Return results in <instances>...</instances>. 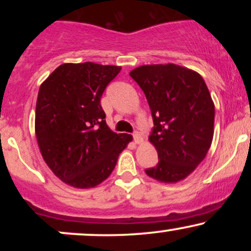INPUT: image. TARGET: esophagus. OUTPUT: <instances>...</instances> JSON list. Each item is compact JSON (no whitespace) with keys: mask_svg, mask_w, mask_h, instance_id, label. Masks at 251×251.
<instances>
[{"mask_svg":"<svg viewBox=\"0 0 251 251\" xmlns=\"http://www.w3.org/2000/svg\"><path fill=\"white\" fill-rule=\"evenodd\" d=\"M133 140H134L135 144H140V143H142L143 142L142 134H140L139 132H134V133H133Z\"/></svg>","mask_w":251,"mask_h":251,"instance_id":"obj_1","label":"esophagus"}]
</instances>
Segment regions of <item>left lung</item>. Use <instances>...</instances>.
<instances>
[{"instance_id": "1", "label": "left lung", "mask_w": 251, "mask_h": 251, "mask_svg": "<svg viewBox=\"0 0 251 251\" xmlns=\"http://www.w3.org/2000/svg\"><path fill=\"white\" fill-rule=\"evenodd\" d=\"M151 108L153 128L149 139L158 164L146 175L177 183L203 162L214 137L215 105L203 77L181 66L145 65L129 73Z\"/></svg>"}]
</instances>
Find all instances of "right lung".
Segmentation results:
<instances>
[{"mask_svg": "<svg viewBox=\"0 0 251 251\" xmlns=\"http://www.w3.org/2000/svg\"><path fill=\"white\" fill-rule=\"evenodd\" d=\"M122 67L93 62L63 63L40 86L35 133L46 164L79 189L97 186L116 168L132 140L106 124L100 99Z\"/></svg>", "mask_w": 251, "mask_h": 251, "instance_id": "add662e5", "label": "right lung"}]
</instances>
